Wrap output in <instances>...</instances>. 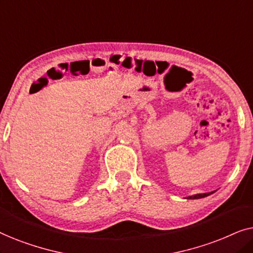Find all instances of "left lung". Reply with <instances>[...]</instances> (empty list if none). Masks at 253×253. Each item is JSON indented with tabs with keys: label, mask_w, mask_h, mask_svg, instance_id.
<instances>
[{
	"label": "left lung",
	"mask_w": 253,
	"mask_h": 253,
	"mask_svg": "<svg viewBox=\"0 0 253 253\" xmlns=\"http://www.w3.org/2000/svg\"><path fill=\"white\" fill-rule=\"evenodd\" d=\"M212 192H209V193H199V195H195V196H190L188 197V199H199V198H204V197H207L210 196Z\"/></svg>",
	"instance_id": "left-lung-1"
}]
</instances>
